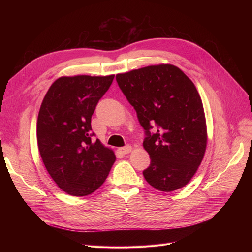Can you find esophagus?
Returning a JSON list of instances; mask_svg holds the SVG:
<instances>
[{
  "label": "esophagus",
  "mask_w": 252,
  "mask_h": 252,
  "mask_svg": "<svg viewBox=\"0 0 252 252\" xmlns=\"http://www.w3.org/2000/svg\"><path fill=\"white\" fill-rule=\"evenodd\" d=\"M119 150H120V152H121L122 155H127V154H129V152L131 151V146H129V145H127V146L122 147Z\"/></svg>",
  "instance_id": "esophagus-1"
}]
</instances>
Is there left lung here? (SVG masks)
I'll list each match as a JSON object with an SVG mask.
<instances>
[{
	"label": "left lung",
	"instance_id": "obj_1",
	"mask_svg": "<svg viewBox=\"0 0 252 252\" xmlns=\"http://www.w3.org/2000/svg\"><path fill=\"white\" fill-rule=\"evenodd\" d=\"M145 130L143 146L150 165L143 171L161 191L184 187L202 162L207 130L202 100L187 75L168 64L117 74Z\"/></svg>",
	"mask_w": 252,
	"mask_h": 252
}]
</instances>
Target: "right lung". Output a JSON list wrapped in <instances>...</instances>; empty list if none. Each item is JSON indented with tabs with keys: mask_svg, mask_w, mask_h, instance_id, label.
<instances>
[{
	"mask_svg": "<svg viewBox=\"0 0 252 252\" xmlns=\"http://www.w3.org/2000/svg\"><path fill=\"white\" fill-rule=\"evenodd\" d=\"M113 78H60L41 105L36 124L40 155L52 180L70 195L94 192L116 161L113 151L94 141L95 134L91 131V117Z\"/></svg>",
	"mask_w": 252,
	"mask_h": 252,
	"instance_id": "add662e5",
	"label": "right lung"
}]
</instances>
